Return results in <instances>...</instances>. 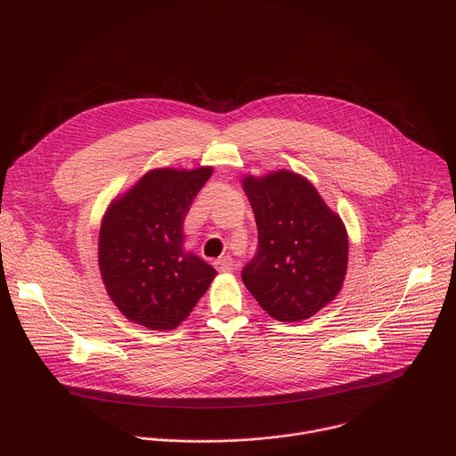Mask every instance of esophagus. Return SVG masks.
Masks as SVG:
<instances>
[{"instance_id":"1","label":"esophagus","mask_w":456,"mask_h":456,"mask_svg":"<svg viewBox=\"0 0 456 456\" xmlns=\"http://www.w3.org/2000/svg\"><path fill=\"white\" fill-rule=\"evenodd\" d=\"M215 267H216L220 273H231V271H234V262H232V257H231V256H224V257L216 259V262H215Z\"/></svg>"}]
</instances>
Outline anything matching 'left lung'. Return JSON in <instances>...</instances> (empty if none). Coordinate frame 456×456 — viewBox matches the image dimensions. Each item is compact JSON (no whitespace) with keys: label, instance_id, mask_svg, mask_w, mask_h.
<instances>
[{"label":"left lung","instance_id":"1","mask_svg":"<svg viewBox=\"0 0 456 456\" xmlns=\"http://www.w3.org/2000/svg\"><path fill=\"white\" fill-rule=\"evenodd\" d=\"M243 191L257 227V252L241 271L243 285L276 321L312 317L343 287L345 224L306 178L285 169L243 178Z\"/></svg>","mask_w":456,"mask_h":456}]
</instances>
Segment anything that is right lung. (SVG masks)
<instances>
[{
	"mask_svg": "<svg viewBox=\"0 0 456 456\" xmlns=\"http://www.w3.org/2000/svg\"><path fill=\"white\" fill-rule=\"evenodd\" d=\"M213 167L146 173L108 208L99 269L108 296L134 322L173 330L206 294L216 271L183 252V218Z\"/></svg>",
	"mask_w": 456,
	"mask_h": 456,
	"instance_id": "1",
	"label": "right lung"
}]
</instances>
